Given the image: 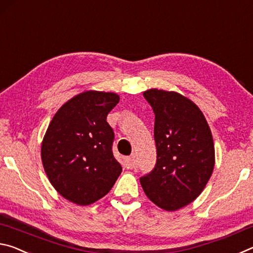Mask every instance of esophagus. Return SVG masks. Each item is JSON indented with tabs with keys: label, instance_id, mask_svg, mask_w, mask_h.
<instances>
[{
	"label": "esophagus",
	"instance_id": "esophagus-1",
	"mask_svg": "<svg viewBox=\"0 0 253 253\" xmlns=\"http://www.w3.org/2000/svg\"><path fill=\"white\" fill-rule=\"evenodd\" d=\"M134 161H135V156L134 155H132L130 157H126V164L129 168H131L132 166L134 165Z\"/></svg>",
	"mask_w": 253,
	"mask_h": 253
}]
</instances>
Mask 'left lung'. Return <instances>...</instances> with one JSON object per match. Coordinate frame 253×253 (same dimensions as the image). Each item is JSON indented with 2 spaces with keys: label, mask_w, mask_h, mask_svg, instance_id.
Wrapping results in <instances>:
<instances>
[{
  "label": "left lung",
  "mask_w": 253,
  "mask_h": 253,
  "mask_svg": "<svg viewBox=\"0 0 253 253\" xmlns=\"http://www.w3.org/2000/svg\"><path fill=\"white\" fill-rule=\"evenodd\" d=\"M143 96L156 115L157 163L140 183L149 200L172 212L195 201L212 176V132L200 107L184 95L151 88Z\"/></svg>",
  "instance_id": "left-lung-1"
}]
</instances>
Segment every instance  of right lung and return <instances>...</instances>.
<instances>
[{
    "instance_id": "right-lung-1",
    "label": "right lung",
    "mask_w": 253,
    "mask_h": 253,
    "mask_svg": "<svg viewBox=\"0 0 253 253\" xmlns=\"http://www.w3.org/2000/svg\"><path fill=\"white\" fill-rule=\"evenodd\" d=\"M117 93L86 90L57 111L41 143V160L58 193L76 205L104 197L122 167L112 152L113 129L106 122Z\"/></svg>"
}]
</instances>
